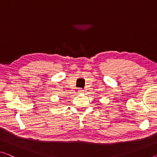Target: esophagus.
<instances>
[{"instance_id": "esophagus-1", "label": "esophagus", "mask_w": 157, "mask_h": 157, "mask_svg": "<svg viewBox=\"0 0 157 157\" xmlns=\"http://www.w3.org/2000/svg\"><path fill=\"white\" fill-rule=\"evenodd\" d=\"M84 92V90H83V89H79L78 90V93H83Z\"/></svg>"}]
</instances>
